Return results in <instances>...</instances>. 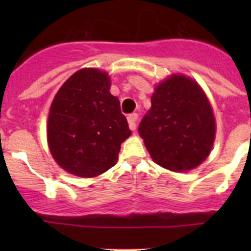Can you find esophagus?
<instances>
[{
	"label": "esophagus",
	"mask_w": 251,
	"mask_h": 251,
	"mask_svg": "<svg viewBox=\"0 0 251 251\" xmlns=\"http://www.w3.org/2000/svg\"><path fill=\"white\" fill-rule=\"evenodd\" d=\"M137 120H138V115L137 114H130L127 116V121H128V126L132 131H135L137 128Z\"/></svg>",
	"instance_id": "esophagus-1"
}]
</instances>
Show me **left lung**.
Here are the masks:
<instances>
[{"instance_id": "obj_1", "label": "left lung", "mask_w": 251, "mask_h": 251, "mask_svg": "<svg viewBox=\"0 0 251 251\" xmlns=\"http://www.w3.org/2000/svg\"><path fill=\"white\" fill-rule=\"evenodd\" d=\"M138 133L154 163L174 173L193 170L214 146L216 120L211 103L196 80L169 75L154 88Z\"/></svg>"}]
</instances>
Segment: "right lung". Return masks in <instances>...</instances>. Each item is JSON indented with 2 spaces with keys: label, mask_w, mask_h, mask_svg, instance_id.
<instances>
[{
  "label": "right lung",
  "mask_w": 251,
  "mask_h": 251,
  "mask_svg": "<svg viewBox=\"0 0 251 251\" xmlns=\"http://www.w3.org/2000/svg\"><path fill=\"white\" fill-rule=\"evenodd\" d=\"M110 76L83 68L58 90L47 120V143L55 163L74 176L93 178L118 163L121 143L131 136Z\"/></svg>",
  "instance_id": "add662e5"
}]
</instances>
